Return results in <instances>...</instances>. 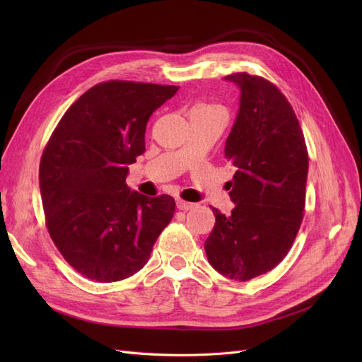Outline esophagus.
I'll list each match as a JSON object with an SVG mask.
<instances>
[{"label":"esophagus","mask_w":362,"mask_h":362,"mask_svg":"<svg viewBox=\"0 0 362 362\" xmlns=\"http://www.w3.org/2000/svg\"><path fill=\"white\" fill-rule=\"evenodd\" d=\"M196 204H192V202H187V201H182V199H177V208L178 210H182V211H187V210H192V208H194Z\"/></svg>","instance_id":"esophagus-1"}]
</instances>
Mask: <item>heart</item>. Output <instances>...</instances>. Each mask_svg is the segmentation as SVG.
Here are the masks:
<instances>
[{
	"mask_svg": "<svg viewBox=\"0 0 362 362\" xmlns=\"http://www.w3.org/2000/svg\"><path fill=\"white\" fill-rule=\"evenodd\" d=\"M211 110H218V108H216V107H213V105L201 104V105H196L192 112H211Z\"/></svg>",
	"mask_w": 362,
	"mask_h": 362,
	"instance_id": "obj_1",
	"label": "heart"
}]
</instances>
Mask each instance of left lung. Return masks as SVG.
I'll list each match as a JSON object with an SVG mask.
<instances>
[{"instance_id": "left-lung-1", "label": "left lung", "mask_w": 362, "mask_h": 362, "mask_svg": "<svg viewBox=\"0 0 362 362\" xmlns=\"http://www.w3.org/2000/svg\"><path fill=\"white\" fill-rule=\"evenodd\" d=\"M240 110L225 144L235 168L229 216L213 208L216 223L205 240L210 264L235 281L264 275L286 258L303 218L308 149L293 107L259 75L237 72Z\"/></svg>"}]
</instances>
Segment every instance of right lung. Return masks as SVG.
Returning a JSON list of instances; mask_svg holds the SVG:
<instances>
[{"mask_svg": "<svg viewBox=\"0 0 362 362\" xmlns=\"http://www.w3.org/2000/svg\"><path fill=\"white\" fill-rule=\"evenodd\" d=\"M178 86L110 80L90 87L60 119L42 152L45 223L68 264L116 282L144 267L175 213L169 194L131 192L128 164L145 152L146 124Z\"/></svg>", "mask_w": 362, "mask_h": 362, "instance_id": "1", "label": "right lung"}]
</instances>
